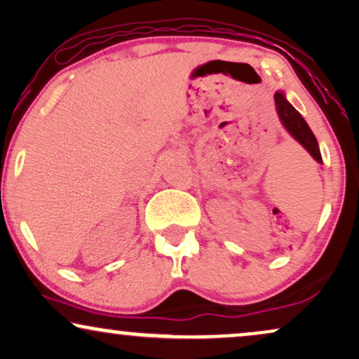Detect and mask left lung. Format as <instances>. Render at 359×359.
Instances as JSON below:
<instances>
[{
	"label": "left lung",
	"mask_w": 359,
	"mask_h": 359,
	"mask_svg": "<svg viewBox=\"0 0 359 359\" xmlns=\"http://www.w3.org/2000/svg\"><path fill=\"white\" fill-rule=\"evenodd\" d=\"M274 102L277 113H279V118L285 126V130H287L290 135H292L295 140L313 156L315 161L322 162V154H320L317 137H315L312 130L309 128V124L304 119L302 114L285 100V97L280 92H277L274 95Z\"/></svg>",
	"instance_id": "left-lung-1"
}]
</instances>
